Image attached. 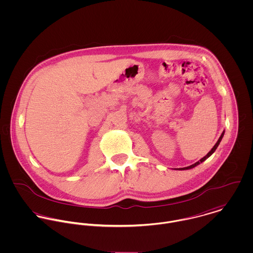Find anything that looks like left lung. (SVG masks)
<instances>
[{"instance_id":"8db88e82","label":"left lung","mask_w":253,"mask_h":253,"mask_svg":"<svg viewBox=\"0 0 253 253\" xmlns=\"http://www.w3.org/2000/svg\"><path fill=\"white\" fill-rule=\"evenodd\" d=\"M224 133H225V130H223V132L221 133V135H220V137H219V139L217 140L216 143L215 145L212 147V149L204 157V158H202L200 161H198L197 163H195L194 165H192V166H189V167H186V168H181V169H178V170H186V169H193V168H195V167H197V166H199L201 163H203V162H205L208 158H210L214 152H215V150L217 149V147H218V145L220 144V142H221V140H222V138H223V136H224Z\"/></svg>"}]
</instances>
